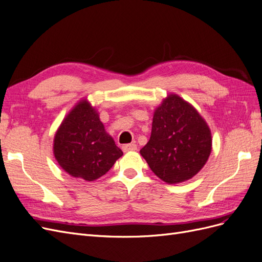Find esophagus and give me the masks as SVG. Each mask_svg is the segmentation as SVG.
<instances>
[{"mask_svg": "<svg viewBox=\"0 0 262 262\" xmlns=\"http://www.w3.org/2000/svg\"><path fill=\"white\" fill-rule=\"evenodd\" d=\"M136 149H137V144L136 143H130V144L122 145L123 152H130V150H136Z\"/></svg>", "mask_w": 262, "mask_h": 262, "instance_id": "34e87169", "label": "esophagus"}]
</instances>
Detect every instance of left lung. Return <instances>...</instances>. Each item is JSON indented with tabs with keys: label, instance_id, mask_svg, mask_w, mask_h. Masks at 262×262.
<instances>
[{
	"label": "left lung",
	"instance_id": "8db88e82",
	"mask_svg": "<svg viewBox=\"0 0 262 262\" xmlns=\"http://www.w3.org/2000/svg\"><path fill=\"white\" fill-rule=\"evenodd\" d=\"M211 131L196 109L170 94L153 116L152 133L140 153L155 175L169 185L191 179L207 163Z\"/></svg>",
	"mask_w": 262,
	"mask_h": 262
}]
</instances>
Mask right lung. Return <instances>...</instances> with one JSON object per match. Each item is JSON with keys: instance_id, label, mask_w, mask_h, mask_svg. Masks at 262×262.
Returning a JSON list of instances; mask_svg holds the SVG:
<instances>
[{"instance_id": "right-lung-1", "label": "right lung", "mask_w": 262, "mask_h": 262, "mask_svg": "<svg viewBox=\"0 0 262 262\" xmlns=\"http://www.w3.org/2000/svg\"><path fill=\"white\" fill-rule=\"evenodd\" d=\"M53 154L70 176L86 181L105 175L123 155L86 99L77 102L63 119L54 136Z\"/></svg>"}]
</instances>
